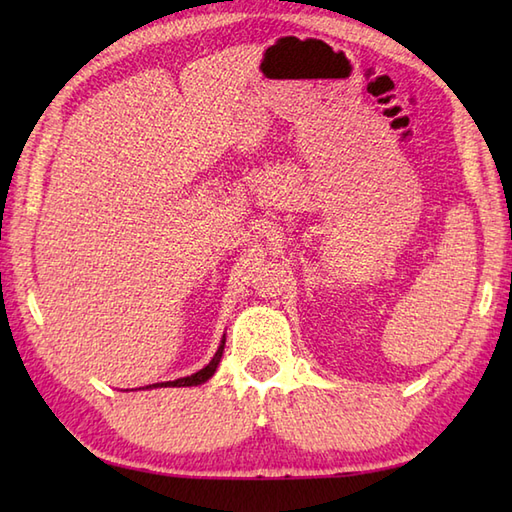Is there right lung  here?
<instances>
[{
    "instance_id": "right-lung-1",
    "label": "right lung",
    "mask_w": 512,
    "mask_h": 512,
    "mask_svg": "<svg viewBox=\"0 0 512 512\" xmlns=\"http://www.w3.org/2000/svg\"><path fill=\"white\" fill-rule=\"evenodd\" d=\"M224 343H226V336L222 339L220 347H217V352H215V356L211 358V363L206 365V367H202L200 372H195V374H191V376H184V378H178V380H167V383L147 385L145 389H156V387H198V385L206 383V380H209V378L215 374L217 365H220V358H222V352H224Z\"/></svg>"
}]
</instances>
